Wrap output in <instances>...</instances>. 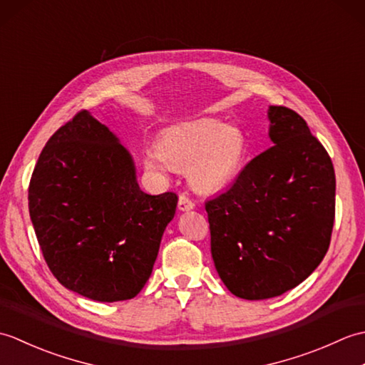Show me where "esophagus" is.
<instances>
[{"label": "esophagus", "instance_id": "esophagus-1", "mask_svg": "<svg viewBox=\"0 0 365 365\" xmlns=\"http://www.w3.org/2000/svg\"><path fill=\"white\" fill-rule=\"evenodd\" d=\"M195 208V202H192L191 199H188L185 195H180L178 197V210L180 212H190Z\"/></svg>", "mask_w": 365, "mask_h": 365}]
</instances>
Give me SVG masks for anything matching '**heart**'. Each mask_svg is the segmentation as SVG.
I'll use <instances>...</instances> for the list:
<instances>
[{
  "mask_svg": "<svg viewBox=\"0 0 365 365\" xmlns=\"http://www.w3.org/2000/svg\"><path fill=\"white\" fill-rule=\"evenodd\" d=\"M250 152L247 136L235 123L218 119H196L163 131L157 150H147L144 166L152 173H166L168 165L187 169L192 188L216 192L235 180Z\"/></svg>",
  "mask_w": 365,
  "mask_h": 365,
  "instance_id": "b5f03b06",
  "label": "heart"
}]
</instances>
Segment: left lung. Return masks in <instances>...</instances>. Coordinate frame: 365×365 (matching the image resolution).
Wrapping results in <instances>:
<instances>
[{"label": "left lung", "mask_w": 365, "mask_h": 365, "mask_svg": "<svg viewBox=\"0 0 365 365\" xmlns=\"http://www.w3.org/2000/svg\"><path fill=\"white\" fill-rule=\"evenodd\" d=\"M271 147L235 183L205 202L215 268L243 299L279 297L314 273L327 254L336 210V174L306 120L268 108Z\"/></svg>", "instance_id": "8db88e82"}]
</instances>
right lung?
Segmentation results:
<instances>
[{"label":"right lung","mask_w":365,"mask_h":365,"mask_svg":"<svg viewBox=\"0 0 365 365\" xmlns=\"http://www.w3.org/2000/svg\"><path fill=\"white\" fill-rule=\"evenodd\" d=\"M28 192L43 259L66 289L100 302L141 292L177 196L139 188L133 157L110 128L76 114L43 147Z\"/></svg>","instance_id":"1"}]
</instances>
